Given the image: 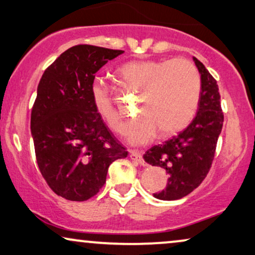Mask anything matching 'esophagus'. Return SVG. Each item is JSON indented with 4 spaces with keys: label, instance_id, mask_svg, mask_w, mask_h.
<instances>
[{
    "label": "esophagus",
    "instance_id": "obj_1",
    "mask_svg": "<svg viewBox=\"0 0 255 255\" xmlns=\"http://www.w3.org/2000/svg\"><path fill=\"white\" fill-rule=\"evenodd\" d=\"M129 157H130V159L134 160V162H137L138 164L144 165V159H143L142 153L139 152V151H135V150H130V151H129Z\"/></svg>",
    "mask_w": 255,
    "mask_h": 255
}]
</instances>
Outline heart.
Wrapping results in <instances>:
<instances>
[{"label":"heart","instance_id":"b5f03b06","mask_svg":"<svg viewBox=\"0 0 255 255\" xmlns=\"http://www.w3.org/2000/svg\"><path fill=\"white\" fill-rule=\"evenodd\" d=\"M128 90L141 93L142 114L129 125L126 135L134 144L150 141L156 132L168 136L188 126L198 109L201 78L189 60L131 61L118 70ZM95 109L116 131L124 128V116L111 96L110 85L95 78L91 85Z\"/></svg>","mask_w":255,"mask_h":255}]
</instances>
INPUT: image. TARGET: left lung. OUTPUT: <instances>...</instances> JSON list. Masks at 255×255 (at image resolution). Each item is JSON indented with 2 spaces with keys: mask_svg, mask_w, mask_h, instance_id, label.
I'll return each mask as SVG.
<instances>
[{
  "mask_svg": "<svg viewBox=\"0 0 255 255\" xmlns=\"http://www.w3.org/2000/svg\"><path fill=\"white\" fill-rule=\"evenodd\" d=\"M193 60L201 74L198 113L187 128L162 144L152 146L143 156L146 163L164 168L168 174L166 188L153 194L159 200L181 199L199 187L213 164L223 127L217 82L201 61L196 57Z\"/></svg>",
  "mask_w": 255,
  "mask_h": 255,
  "instance_id": "left-lung-1",
  "label": "left lung"
}]
</instances>
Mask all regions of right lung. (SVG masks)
Wrapping results in <instances>:
<instances>
[{"instance_id": "add662e5", "label": "right lung", "mask_w": 255, "mask_h": 255, "mask_svg": "<svg viewBox=\"0 0 255 255\" xmlns=\"http://www.w3.org/2000/svg\"><path fill=\"white\" fill-rule=\"evenodd\" d=\"M121 49L77 45L49 66L38 85L31 132L40 173L59 196L87 201L100 191L109 166L128 152L93 105L96 73Z\"/></svg>"}]
</instances>
